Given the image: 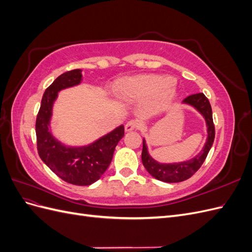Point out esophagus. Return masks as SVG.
I'll list each match as a JSON object with an SVG mask.
<instances>
[{
  "label": "esophagus",
  "mask_w": 252,
  "mask_h": 252,
  "mask_svg": "<svg viewBox=\"0 0 252 252\" xmlns=\"http://www.w3.org/2000/svg\"><path fill=\"white\" fill-rule=\"evenodd\" d=\"M139 127V124L136 123L135 121H129L126 123L125 125V131H132V130H135V129H138Z\"/></svg>",
  "instance_id": "1"
}]
</instances>
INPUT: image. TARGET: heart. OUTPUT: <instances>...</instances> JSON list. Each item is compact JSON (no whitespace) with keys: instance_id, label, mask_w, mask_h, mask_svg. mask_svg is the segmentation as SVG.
<instances>
[{"instance_id":"b5f03b06","label":"heart","mask_w":252,"mask_h":252,"mask_svg":"<svg viewBox=\"0 0 252 252\" xmlns=\"http://www.w3.org/2000/svg\"><path fill=\"white\" fill-rule=\"evenodd\" d=\"M117 95L123 101L144 98L142 109L145 114H156L170 106L178 95L173 80L159 74H140L120 80L116 88Z\"/></svg>"}]
</instances>
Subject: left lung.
Masks as SVG:
<instances>
[{"mask_svg": "<svg viewBox=\"0 0 252 252\" xmlns=\"http://www.w3.org/2000/svg\"><path fill=\"white\" fill-rule=\"evenodd\" d=\"M183 103H186L193 106V107L199 110L203 117L205 118L206 125H207V141H206L203 150L193 158L187 162L174 163V164H161L158 163L152 158L147 150L146 142L143 140V150H142V162L146 170L158 181L166 183H179L189 179L200 169V167L204 163L206 157L212 146L213 141H215V124L212 120V109L208 98L205 96L204 94H191L184 98Z\"/></svg>", "mask_w": 252, "mask_h": 252, "instance_id": "left-lung-1", "label": "left lung"}]
</instances>
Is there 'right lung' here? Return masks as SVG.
<instances>
[{
    "instance_id": "add662e5",
    "label": "right lung",
    "mask_w": 252,
    "mask_h": 252,
    "mask_svg": "<svg viewBox=\"0 0 252 252\" xmlns=\"http://www.w3.org/2000/svg\"><path fill=\"white\" fill-rule=\"evenodd\" d=\"M82 70L73 69L58 77L45 90L35 121L36 148L42 161L59 178L69 184L88 186L100 179L108 168L119 141L124 136V126L84 147H67L49 131L52 105L61 89L78 85Z\"/></svg>"
}]
</instances>
